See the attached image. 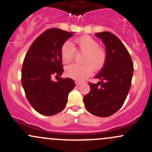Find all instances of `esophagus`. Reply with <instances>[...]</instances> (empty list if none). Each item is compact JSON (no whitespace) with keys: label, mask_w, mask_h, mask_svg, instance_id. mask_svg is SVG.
<instances>
[{"label":"esophagus","mask_w":152,"mask_h":152,"mask_svg":"<svg viewBox=\"0 0 152 152\" xmlns=\"http://www.w3.org/2000/svg\"><path fill=\"white\" fill-rule=\"evenodd\" d=\"M75 83H76V85H82V82H78V81H76V82H75Z\"/></svg>","instance_id":"esophagus-1"}]
</instances>
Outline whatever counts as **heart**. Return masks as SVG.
<instances>
[{
	"label": "heart",
	"mask_w": 152,
	"mask_h": 152,
	"mask_svg": "<svg viewBox=\"0 0 152 152\" xmlns=\"http://www.w3.org/2000/svg\"><path fill=\"white\" fill-rule=\"evenodd\" d=\"M76 50L84 53L82 65H72L67 66L65 71L70 78L82 81L91 74L92 70L97 71L106 63L107 53L104 48L99 47L96 39L88 36H83L74 40V47L70 42H64L61 48V58L64 63H70L74 58Z\"/></svg>",
	"instance_id": "obj_1"
}]
</instances>
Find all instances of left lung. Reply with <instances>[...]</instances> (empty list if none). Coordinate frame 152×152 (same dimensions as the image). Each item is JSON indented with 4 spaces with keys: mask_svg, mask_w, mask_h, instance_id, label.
Instances as JSON below:
<instances>
[{
    "mask_svg": "<svg viewBox=\"0 0 152 152\" xmlns=\"http://www.w3.org/2000/svg\"><path fill=\"white\" fill-rule=\"evenodd\" d=\"M106 46L107 58L96 76L97 84L89 82L90 91L84 97L87 111L99 117H108L124 104L129 91L133 76V62L123 42L113 33H96Z\"/></svg>",
    "mask_w": 152,
    "mask_h": 152,
    "instance_id": "left-lung-1",
    "label": "left lung"
}]
</instances>
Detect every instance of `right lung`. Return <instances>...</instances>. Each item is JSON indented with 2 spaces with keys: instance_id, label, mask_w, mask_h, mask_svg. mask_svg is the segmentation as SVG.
<instances>
[{
  "instance_id": "right-lung-1",
  "label": "right lung",
  "mask_w": 152,
  "mask_h": 152,
  "mask_svg": "<svg viewBox=\"0 0 152 152\" xmlns=\"http://www.w3.org/2000/svg\"><path fill=\"white\" fill-rule=\"evenodd\" d=\"M72 32L53 28L41 34L31 44L24 58L21 82L30 104L39 114L50 116L60 113L67 102L68 93L76 86L70 78L60 77L53 82L51 77L61 76V48Z\"/></svg>"
}]
</instances>
